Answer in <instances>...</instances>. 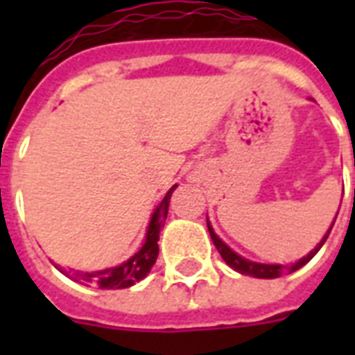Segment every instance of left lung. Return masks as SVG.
Listing matches in <instances>:
<instances>
[{"label":"left lung","mask_w":355,"mask_h":355,"mask_svg":"<svg viewBox=\"0 0 355 355\" xmlns=\"http://www.w3.org/2000/svg\"><path fill=\"white\" fill-rule=\"evenodd\" d=\"M337 214H339V211H337ZM336 219H337V216H336ZM336 219H334V223H336ZM206 223H208V232H210V236H211V241H214V245H216L217 250H219V254H221V258L227 261L228 267H232L234 270L241 272V275L254 276V278H265V280L278 278V276L286 275V272L289 275V272H295V270H298L300 267H304V265L308 263L309 259L313 258L315 254L319 252L320 247L324 245V241L328 239V236H330L331 227H334V223H331V227L326 230L324 237H322V239L317 243V247H315L311 252H308V256H304V258H300L298 261H295V263H291V265H282V263H259V261H252V259L243 258V256H239L236 250H232V248L228 247L227 243L223 241L221 237L217 236L216 230L211 228V223L208 217H206Z\"/></svg>","instance_id":"obj_1"}]
</instances>
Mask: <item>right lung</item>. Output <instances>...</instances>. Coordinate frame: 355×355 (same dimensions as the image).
<instances>
[{"instance_id":"obj_1","label":"right lung","mask_w":355,"mask_h":355,"mask_svg":"<svg viewBox=\"0 0 355 355\" xmlns=\"http://www.w3.org/2000/svg\"><path fill=\"white\" fill-rule=\"evenodd\" d=\"M178 184H175L166 197L160 200V205L156 206L153 216H150L149 227L145 232V241L141 245L138 252L130 256L127 261H123L121 265L116 267H108L103 270H94V272H73L69 275L64 269H60L58 265H55L62 275L75 282H80L85 286H97L101 289H127V287L134 286L136 282L144 280L145 276L149 275L153 265H155L156 258H158V239H160V228L164 227L167 217V210H169V200H171L173 191L177 189Z\"/></svg>"}]
</instances>
